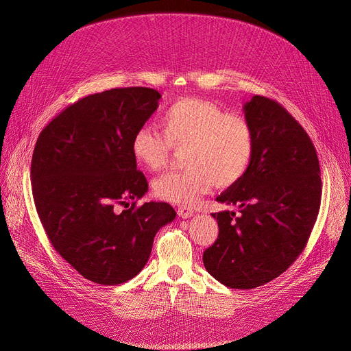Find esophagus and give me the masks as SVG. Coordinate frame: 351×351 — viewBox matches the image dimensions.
Segmentation results:
<instances>
[{"label":"esophagus","mask_w":351,"mask_h":351,"mask_svg":"<svg viewBox=\"0 0 351 351\" xmlns=\"http://www.w3.org/2000/svg\"><path fill=\"white\" fill-rule=\"evenodd\" d=\"M178 215L180 217H183V219H188V217H191L193 215V210L191 208H188V206H180V208H178Z\"/></svg>","instance_id":"34e87169"}]
</instances>
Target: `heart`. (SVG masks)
Returning a JSON list of instances; mask_svg holds the SVG:
<instances>
[{
  "label": "heart",
  "instance_id": "obj_1",
  "mask_svg": "<svg viewBox=\"0 0 351 351\" xmlns=\"http://www.w3.org/2000/svg\"><path fill=\"white\" fill-rule=\"evenodd\" d=\"M162 132L142 126L131 141L135 162L146 171H159L173 149L186 147V169L169 172L154 183L155 195L171 204L191 206L215 185L230 188L250 171L256 155V132L247 118L229 114L205 99L182 98L160 115Z\"/></svg>",
  "mask_w": 351,
  "mask_h": 351
}]
</instances>
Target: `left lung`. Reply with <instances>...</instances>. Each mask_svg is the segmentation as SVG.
I'll return each mask as SVG.
<instances>
[{"label": "left lung", "instance_id": "obj_1", "mask_svg": "<svg viewBox=\"0 0 351 351\" xmlns=\"http://www.w3.org/2000/svg\"><path fill=\"white\" fill-rule=\"evenodd\" d=\"M245 117L256 132L249 173L220 193L239 215L212 213L216 242L204 265L230 289L249 290L276 279L298 259L316 223L322 200L319 158L303 126L273 99L254 95Z\"/></svg>", "mask_w": 351, "mask_h": 351}]
</instances>
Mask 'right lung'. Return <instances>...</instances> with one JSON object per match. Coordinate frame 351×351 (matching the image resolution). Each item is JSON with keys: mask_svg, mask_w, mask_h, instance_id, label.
Here are the masks:
<instances>
[{"mask_svg": "<svg viewBox=\"0 0 351 351\" xmlns=\"http://www.w3.org/2000/svg\"><path fill=\"white\" fill-rule=\"evenodd\" d=\"M152 88H115L66 106L41 131L31 160L36 212L51 245L85 279L121 285L143 269L154 237L176 216L147 191L131 141L158 108ZM133 205L122 213L115 206Z\"/></svg>", "mask_w": 351, "mask_h": 351, "instance_id": "1", "label": "right lung"}]
</instances>
